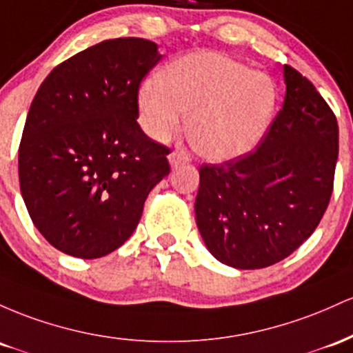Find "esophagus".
I'll use <instances>...</instances> for the list:
<instances>
[{
    "label": "esophagus",
    "instance_id": "34e87169",
    "mask_svg": "<svg viewBox=\"0 0 353 353\" xmlns=\"http://www.w3.org/2000/svg\"><path fill=\"white\" fill-rule=\"evenodd\" d=\"M168 161H170V165H172V168H178V166H181V165H187L190 161V158L187 153H183V152H173L168 155Z\"/></svg>",
    "mask_w": 353,
    "mask_h": 353
}]
</instances>
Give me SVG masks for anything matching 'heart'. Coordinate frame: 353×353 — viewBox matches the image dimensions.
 Instances as JSON below:
<instances>
[{
    "label": "heart",
    "mask_w": 353,
    "mask_h": 353,
    "mask_svg": "<svg viewBox=\"0 0 353 353\" xmlns=\"http://www.w3.org/2000/svg\"><path fill=\"white\" fill-rule=\"evenodd\" d=\"M270 74L219 53L198 51L166 66L161 78L138 90V121L143 132L165 143L181 128L198 155L232 161L252 152L270 128L279 105Z\"/></svg>",
    "instance_id": "b5f03b06"
}]
</instances>
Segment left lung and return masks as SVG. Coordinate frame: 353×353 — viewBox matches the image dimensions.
<instances>
[{"mask_svg":"<svg viewBox=\"0 0 353 353\" xmlns=\"http://www.w3.org/2000/svg\"><path fill=\"white\" fill-rule=\"evenodd\" d=\"M283 108L256 152L200 168L195 219L221 263L255 270L295 252L330 201L339 125L315 86L283 66Z\"/></svg>","mask_w":353,"mask_h":353,"instance_id":"8db88e82","label":"left lung"}]
</instances>
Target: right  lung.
<instances>
[{
	"mask_svg": "<svg viewBox=\"0 0 353 353\" xmlns=\"http://www.w3.org/2000/svg\"><path fill=\"white\" fill-rule=\"evenodd\" d=\"M160 59L148 39H106L58 65L34 94L19 188L34 227L59 252L91 260L117 250L170 173L168 148L137 123L138 88Z\"/></svg>",
	"mask_w": 353,
	"mask_h": 353,
	"instance_id": "right-lung-1",
	"label": "right lung"
}]
</instances>
